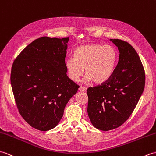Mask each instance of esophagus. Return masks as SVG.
Instances as JSON below:
<instances>
[{
    "label": "esophagus",
    "instance_id": "obj_1",
    "mask_svg": "<svg viewBox=\"0 0 156 156\" xmlns=\"http://www.w3.org/2000/svg\"><path fill=\"white\" fill-rule=\"evenodd\" d=\"M79 91H82V92H85L87 91V88L85 87H80L79 88Z\"/></svg>",
    "mask_w": 156,
    "mask_h": 156
}]
</instances>
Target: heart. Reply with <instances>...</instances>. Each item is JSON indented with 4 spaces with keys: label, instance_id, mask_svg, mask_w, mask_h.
I'll return each mask as SVG.
<instances>
[{
    "label": "heart",
    "instance_id": "b5f03b06",
    "mask_svg": "<svg viewBox=\"0 0 156 156\" xmlns=\"http://www.w3.org/2000/svg\"><path fill=\"white\" fill-rule=\"evenodd\" d=\"M74 58L65 61L69 79L77 82L84 74L86 80L101 85L108 81L115 72L118 53L112 45L92 43L77 47L73 52Z\"/></svg>",
    "mask_w": 156,
    "mask_h": 156
}]
</instances>
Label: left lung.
<instances>
[{"label": "left lung", "instance_id": "8db88e82", "mask_svg": "<svg viewBox=\"0 0 156 156\" xmlns=\"http://www.w3.org/2000/svg\"><path fill=\"white\" fill-rule=\"evenodd\" d=\"M118 48L119 61L108 81L87 89V113L92 125L114 129L129 118L145 87V71L139 55L126 41L110 39Z\"/></svg>", "mask_w": 156, "mask_h": 156}]
</instances>
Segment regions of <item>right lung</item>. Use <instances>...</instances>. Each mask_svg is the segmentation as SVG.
Here are the masks:
<instances>
[{
  "label": "right lung",
  "mask_w": 156,
  "mask_h": 156,
  "mask_svg": "<svg viewBox=\"0 0 156 156\" xmlns=\"http://www.w3.org/2000/svg\"><path fill=\"white\" fill-rule=\"evenodd\" d=\"M69 39L41 37L27 46L12 64L10 83L19 112L40 131L58 125L79 87L66 73Z\"/></svg>",
  "instance_id": "add662e5"
}]
</instances>
